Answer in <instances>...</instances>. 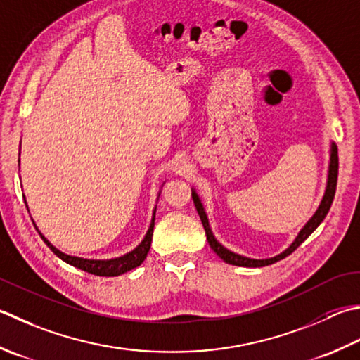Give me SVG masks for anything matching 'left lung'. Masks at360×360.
<instances>
[{
  "label": "left lung",
  "mask_w": 360,
  "mask_h": 360,
  "mask_svg": "<svg viewBox=\"0 0 360 360\" xmlns=\"http://www.w3.org/2000/svg\"><path fill=\"white\" fill-rule=\"evenodd\" d=\"M337 174H339V153H337V145L333 142L330 143V158H329V170H328V182H326V190H325V195H323V200L320 202L319 209H316V212L312 215L311 220H309L304 228L300 231V234L295 238L293 243L288 246L287 250H284L281 255L270 257V259H250V257H245L237 255V252H232L228 248H224V246L217 240L212 234V229L209 226V220H207V215L204 212V207L198 198V195H196L195 190H192V198L195 202V207L198 210V215L201 218V223L204 226V231H206V237H207V242L210 245V248H212L217 256L223 259L226 264L231 265H237V266H250V269H256V266H265V265H271L274 262H278V260L287 257L288 255H292V252L298 248V246L306 240V238L312 234V232L320 226V223L325 220V217L328 215L329 209H330V204L334 201V195H335V187H337Z\"/></svg>",
  "instance_id": "left-lung-1"
}]
</instances>
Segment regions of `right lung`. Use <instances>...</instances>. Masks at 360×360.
<instances>
[{"label": "right lung", "instance_id": "obj_1", "mask_svg": "<svg viewBox=\"0 0 360 360\" xmlns=\"http://www.w3.org/2000/svg\"><path fill=\"white\" fill-rule=\"evenodd\" d=\"M154 217H156V209H154L153 220L150 223V228H148L146 236L142 240V243L137 246V248H134L131 252H126V255L122 256V257L108 259V260H95V259H84V257L68 256V255H65V252L59 251L58 248H56V246L49 243L46 238L40 234V232H39V234H40L41 238H44V242L48 245V248L51 250L59 259H62L63 262L73 265L79 270L95 274V276H118V274H123L126 271L136 269V266H139L146 259V255H148V251H150V246H151L153 229H154Z\"/></svg>", "mask_w": 360, "mask_h": 360}]
</instances>
